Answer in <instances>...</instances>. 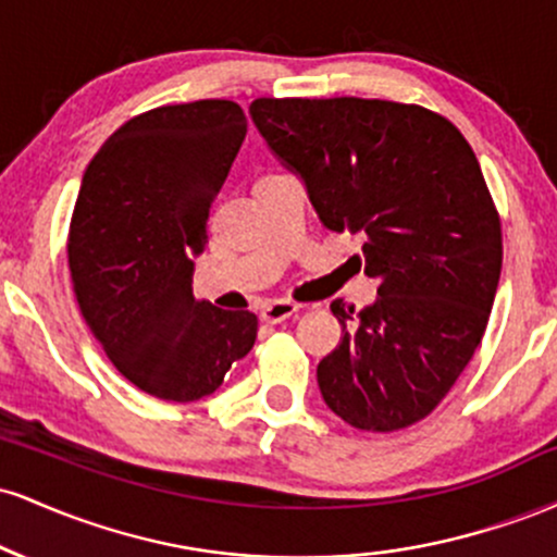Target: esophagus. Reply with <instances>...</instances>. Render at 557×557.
I'll return each instance as SVG.
<instances>
[{"label": "esophagus", "mask_w": 557, "mask_h": 557, "mask_svg": "<svg viewBox=\"0 0 557 557\" xmlns=\"http://www.w3.org/2000/svg\"><path fill=\"white\" fill-rule=\"evenodd\" d=\"M298 311H300V306L293 304V300H272V304H267L264 309H261V322L280 324V322H285V319L296 317Z\"/></svg>", "instance_id": "34e87169"}]
</instances>
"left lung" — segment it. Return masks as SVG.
<instances>
[{
    "mask_svg": "<svg viewBox=\"0 0 557 557\" xmlns=\"http://www.w3.org/2000/svg\"><path fill=\"white\" fill-rule=\"evenodd\" d=\"M251 120L322 225L361 235L380 280L359 314L332 300L343 337L317 367L324 403L363 432L417 424L482 343L500 280V216L469 140L419 104L356 96L257 99Z\"/></svg>",
    "mask_w": 557,
    "mask_h": 557,
    "instance_id": "1",
    "label": "left lung"
}]
</instances>
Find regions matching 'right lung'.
Instances as JSON below:
<instances>
[{"label": "right lung", "mask_w": 557, "mask_h": 557, "mask_svg": "<svg viewBox=\"0 0 557 557\" xmlns=\"http://www.w3.org/2000/svg\"><path fill=\"white\" fill-rule=\"evenodd\" d=\"M235 101L127 120L83 175L67 259L88 330L127 382L159 400L212 395L257 341V314L194 298V259L246 138Z\"/></svg>", "instance_id": "1"}]
</instances>
